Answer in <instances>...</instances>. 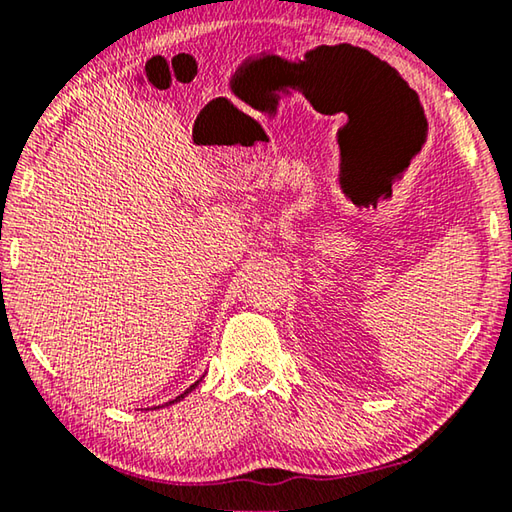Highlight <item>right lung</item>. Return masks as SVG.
<instances>
[{"instance_id": "1", "label": "right lung", "mask_w": 512, "mask_h": 512, "mask_svg": "<svg viewBox=\"0 0 512 512\" xmlns=\"http://www.w3.org/2000/svg\"><path fill=\"white\" fill-rule=\"evenodd\" d=\"M201 379H203V377H201ZM201 379H198V381H194V384H192V386H189V388H187V391H185L183 395H178V397H176V400H171L169 404H176V402H180V400H183V397H187L189 393H192V391H194V388H196L198 384H201ZM169 404H164V406H169Z\"/></svg>"}]
</instances>
